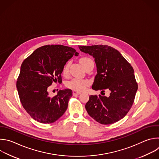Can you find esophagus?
<instances>
[{
  "instance_id": "34e87169",
  "label": "esophagus",
  "mask_w": 159,
  "mask_h": 159,
  "mask_svg": "<svg viewBox=\"0 0 159 159\" xmlns=\"http://www.w3.org/2000/svg\"><path fill=\"white\" fill-rule=\"evenodd\" d=\"M80 93H81V92H80V91H77V90H73V94L74 95H79Z\"/></svg>"
}]
</instances>
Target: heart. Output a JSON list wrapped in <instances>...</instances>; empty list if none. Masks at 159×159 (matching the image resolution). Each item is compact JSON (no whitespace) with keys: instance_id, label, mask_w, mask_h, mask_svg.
<instances>
[{"instance_id":"obj_1","label":"heart","mask_w":159,"mask_h":159,"mask_svg":"<svg viewBox=\"0 0 159 159\" xmlns=\"http://www.w3.org/2000/svg\"><path fill=\"white\" fill-rule=\"evenodd\" d=\"M80 62L84 67H85L89 64L93 62L92 60L90 58L87 57L81 58L80 59ZM69 66H70V62H69L64 67L63 71H62L64 75H67L68 74ZM88 84H89V82L86 80H82L80 79H73L69 81L67 83L66 85L68 88H70L75 90H80L84 89L85 87L88 85Z\"/></svg>"}]
</instances>
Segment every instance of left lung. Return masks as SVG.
<instances>
[{
  "mask_svg": "<svg viewBox=\"0 0 159 159\" xmlns=\"http://www.w3.org/2000/svg\"><path fill=\"white\" fill-rule=\"evenodd\" d=\"M95 59L97 74L92 89L110 90L109 97L90 95L85 104L89 115L101 124H112L124 118L130 111L138 89L130 64L114 48L106 45L79 46Z\"/></svg>",
  "mask_w": 159,
  "mask_h": 159,
  "instance_id": "obj_1",
  "label": "left lung"
}]
</instances>
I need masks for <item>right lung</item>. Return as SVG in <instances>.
Returning a JSON list of instances; mask_svg holds the SVG:
<instances>
[{"label": "right lung", "mask_w": 159, "mask_h": 159, "mask_svg": "<svg viewBox=\"0 0 159 159\" xmlns=\"http://www.w3.org/2000/svg\"><path fill=\"white\" fill-rule=\"evenodd\" d=\"M78 55L72 47L48 45L37 48L22 62L17 89L23 107L35 120L54 123L66 111L72 90H60L51 97L48 88L53 82L62 83L64 66L73 56Z\"/></svg>", "instance_id": "right-lung-1"}]
</instances>
